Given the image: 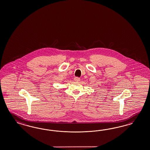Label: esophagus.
Wrapping results in <instances>:
<instances>
[{
    "label": "esophagus",
    "instance_id": "1",
    "mask_svg": "<svg viewBox=\"0 0 150 150\" xmlns=\"http://www.w3.org/2000/svg\"><path fill=\"white\" fill-rule=\"evenodd\" d=\"M74 79V81H81V79L79 77H75Z\"/></svg>",
    "mask_w": 150,
    "mask_h": 150
}]
</instances>
